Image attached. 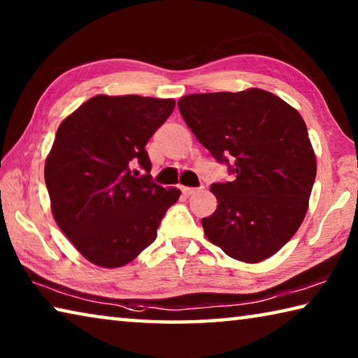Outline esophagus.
Returning <instances> with one entry per match:
<instances>
[{"mask_svg":"<svg viewBox=\"0 0 358 358\" xmlns=\"http://www.w3.org/2000/svg\"><path fill=\"white\" fill-rule=\"evenodd\" d=\"M201 189H202V187H181V191H183L185 196H191V194H196Z\"/></svg>","mask_w":358,"mask_h":358,"instance_id":"1","label":"esophagus"}]
</instances>
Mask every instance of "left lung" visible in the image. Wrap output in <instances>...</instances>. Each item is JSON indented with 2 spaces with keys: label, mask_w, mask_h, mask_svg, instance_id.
I'll return each instance as SVG.
<instances>
[{
  "label": "left lung",
  "mask_w": 358,
  "mask_h": 358,
  "mask_svg": "<svg viewBox=\"0 0 358 358\" xmlns=\"http://www.w3.org/2000/svg\"><path fill=\"white\" fill-rule=\"evenodd\" d=\"M186 124L232 181L213 183L217 208L203 217L211 243L232 259L260 262L299 230L316 178V156L300 113L268 92L187 94Z\"/></svg>",
  "instance_id": "8db88e82"
}]
</instances>
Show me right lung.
Returning a JSON list of instances; mask_svg holds the SVG:
<instances>
[{"label":"right lung","instance_id":"1","mask_svg":"<svg viewBox=\"0 0 358 358\" xmlns=\"http://www.w3.org/2000/svg\"><path fill=\"white\" fill-rule=\"evenodd\" d=\"M173 107V99L99 94L59 124L45 185L57 224L90 262H131L178 201V189L151 180L145 150Z\"/></svg>","mask_w":358,"mask_h":358}]
</instances>
